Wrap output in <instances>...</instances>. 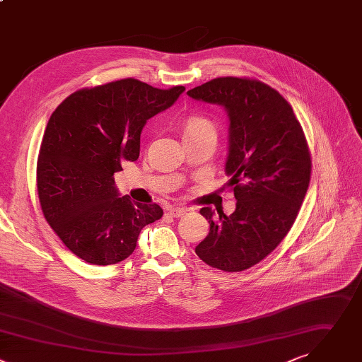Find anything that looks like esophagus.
<instances>
[{"label": "esophagus", "instance_id": "obj_1", "mask_svg": "<svg viewBox=\"0 0 362 362\" xmlns=\"http://www.w3.org/2000/svg\"><path fill=\"white\" fill-rule=\"evenodd\" d=\"M187 208H181V206H177V208H170L168 209V215L174 216V218H180V216L185 215L187 214Z\"/></svg>", "mask_w": 362, "mask_h": 362}]
</instances>
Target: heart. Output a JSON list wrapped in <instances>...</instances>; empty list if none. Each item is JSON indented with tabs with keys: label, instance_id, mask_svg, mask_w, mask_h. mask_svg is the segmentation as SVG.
<instances>
[{
	"label": "heart",
	"instance_id": "heart-1",
	"mask_svg": "<svg viewBox=\"0 0 362 362\" xmlns=\"http://www.w3.org/2000/svg\"><path fill=\"white\" fill-rule=\"evenodd\" d=\"M211 134L216 138V128L211 119L202 115H192L184 124V135Z\"/></svg>",
	"mask_w": 362,
	"mask_h": 362
}]
</instances>
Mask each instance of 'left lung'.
<instances>
[{
    "instance_id": "8db88e82",
    "label": "left lung",
    "mask_w": 362,
    "mask_h": 362,
    "mask_svg": "<svg viewBox=\"0 0 362 362\" xmlns=\"http://www.w3.org/2000/svg\"><path fill=\"white\" fill-rule=\"evenodd\" d=\"M187 94L228 112L226 173L237 199L218 221L201 208L209 233L195 252L212 268L240 272L271 254L294 226L311 178L308 144L291 105L258 80L220 77Z\"/></svg>"
}]
</instances>
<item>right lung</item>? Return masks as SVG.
Returning <instances> with one entry per match:
<instances>
[{"mask_svg": "<svg viewBox=\"0 0 362 362\" xmlns=\"http://www.w3.org/2000/svg\"><path fill=\"white\" fill-rule=\"evenodd\" d=\"M184 91L125 78L72 93L52 112L37 161V191L47 223L72 254L94 265L121 262L141 230L161 218L160 205L118 197L114 173L138 160L142 127Z\"/></svg>", "mask_w": 362, "mask_h": 362, "instance_id": "right-lung-1", "label": "right lung"}]
</instances>
